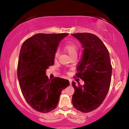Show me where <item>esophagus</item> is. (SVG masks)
Returning <instances> with one entry per match:
<instances>
[{"label": "esophagus", "mask_w": 129, "mask_h": 129, "mask_svg": "<svg viewBox=\"0 0 129 129\" xmlns=\"http://www.w3.org/2000/svg\"><path fill=\"white\" fill-rule=\"evenodd\" d=\"M72 80L69 79V82H70V85H71V84H72Z\"/></svg>", "instance_id": "34e87169"}]
</instances>
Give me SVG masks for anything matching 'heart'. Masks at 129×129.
<instances>
[{
    "label": "heart",
    "instance_id": "1",
    "mask_svg": "<svg viewBox=\"0 0 129 129\" xmlns=\"http://www.w3.org/2000/svg\"><path fill=\"white\" fill-rule=\"evenodd\" d=\"M64 49L69 54V55L71 57L77 56V51H78V47L77 45L75 43L71 41H68L66 42L63 46ZM58 54V51H57L55 53V57H57Z\"/></svg>",
    "mask_w": 129,
    "mask_h": 129
}]
</instances>
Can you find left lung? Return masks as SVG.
<instances>
[{"label":"left lung","instance_id":"left-lung-1","mask_svg":"<svg viewBox=\"0 0 129 129\" xmlns=\"http://www.w3.org/2000/svg\"><path fill=\"white\" fill-rule=\"evenodd\" d=\"M72 35L80 41L84 48L76 76L85 82L83 86L78 81V85L72 83L75 89L72 104L78 110L88 113L99 108L108 93L112 73L110 56L103 42L95 35L77 33Z\"/></svg>","mask_w":129,"mask_h":129}]
</instances>
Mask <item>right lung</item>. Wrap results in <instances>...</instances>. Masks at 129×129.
I'll list each match as a JSON object with an SVG mask.
<instances>
[{
	"label": "right lung",
	"mask_w": 129,
	"mask_h": 129,
	"mask_svg": "<svg viewBox=\"0 0 129 129\" xmlns=\"http://www.w3.org/2000/svg\"><path fill=\"white\" fill-rule=\"evenodd\" d=\"M68 34H38L21 45L17 65L19 85L26 101L35 110L48 113L55 109L68 80H49L46 70L54 64L58 44Z\"/></svg>",
	"instance_id": "obj_1"
}]
</instances>
